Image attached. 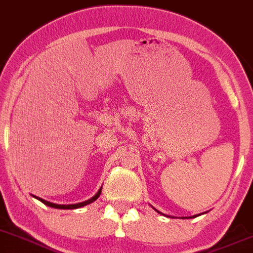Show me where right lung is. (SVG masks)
I'll list each match as a JSON object with an SVG mask.
<instances>
[{
  "label": "right lung",
  "mask_w": 253,
  "mask_h": 253,
  "mask_svg": "<svg viewBox=\"0 0 253 253\" xmlns=\"http://www.w3.org/2000/svg\"><path fill=\"white\" fill-rule=\"evenodd\" d=\"M101 189H102V187H101V188L99 189V192H97L96 194H95L94 197L91 198V199L85 200V202H83V203L72 204V205H58V204H53V203L47 202V200L42 199V198H37V197H36V198H37V199H39V200H41V202H42L43 204H45V205L50 206V208H55V209H78V208H82V206H85V205H88V204H90V203L95 202V200H96L97 198L100 197V194H101Z\"/></svg>",
  "instance_id": "1"
}]
</instances>
